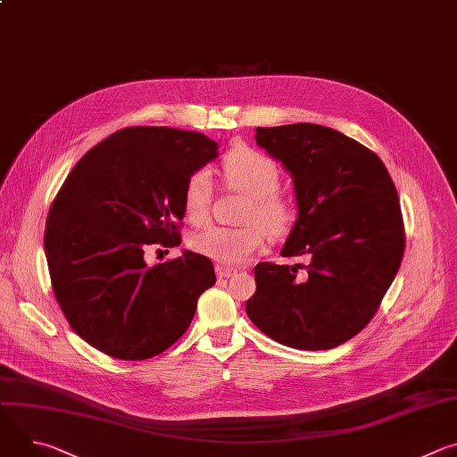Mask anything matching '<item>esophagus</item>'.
Returning a JSON list of instances; mask_svg holds the SVG:
<instances>
[{"label":"esophagus","instance_id":"34e87169","mask_svg":"<svg viewBox=\"0 0 457 457\" xmlns=\"http://www.w3.org/2000/svg\"><path fill=\"white\" fill-rule=\"evenodd\" d=\"M235 273H237V270H233V268L217 266V277H219V278H229V277H233Z\"/></svg>","mask_w":457,"mask_h":457}]
</instances>
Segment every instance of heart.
Wrapping results in <instances>:
<instances>
[{"label": "heart", "mask_w": 457, "mask_h": 457, "mask_svg": "<svg viewBox=\"0 0 457 457\" xmlns=\"http://www.w3.org/2000/svg\"><path fill=\"white\" fill-rule=\"evenodd\" d=\"M222 179L231 187L247 195L238 228L206 226L189 237V245L222 264H242L262 249L266 233L273 238L287 235L298 219L296 201L278 191L280 168L262 152L235 148L222 161ZM213 180L206 170L189 175L184 186L182 208L193 224H203L213 203Z\"/></svg>", "instance_id": "heart-1"}]
</instances>
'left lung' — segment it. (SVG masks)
<instances>
[{
	"mask_svg": "<svg viewBox=\"0 0 457 457\" xmlns=\"http://www.w3.org/2000/svg\"><path fill=\"white\" fill-rule=\"evenodd\" d=\"M254 139L295 179L298 219L282 256L303 254L309 264L260 262L245 312L287 347H338L372 320L400 270L396 186L374 152L328 126L256 128Z\"/></svg>",
	"mask_w": 457,
	"mask_h": 457,
	"instance_id": "1",
	"label": "left lung"
}]
</instances>
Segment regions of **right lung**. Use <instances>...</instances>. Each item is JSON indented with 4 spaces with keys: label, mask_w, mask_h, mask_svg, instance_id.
Segmentation results:
<instances>
[{
    "label": "right lung",
    "mask_w": 457,
    "mask_h": 457,
    "mask_svg": "<svg viewBox=\"0 0 457 457\" xmlns=\"http://www.w3.org/2000/svg\"><path fill=\"white\" fill-rule=\"evenodd\" d=\"M217 143L168 126H128L74 166L50 206L45 254L55 300L97 351L146 360L189 328L215 284L208 256L184 251L146 266L148 245H179L182 195Z\"/></svg>",
    "instance_id": "right-lung-1"
}]
</instances>
